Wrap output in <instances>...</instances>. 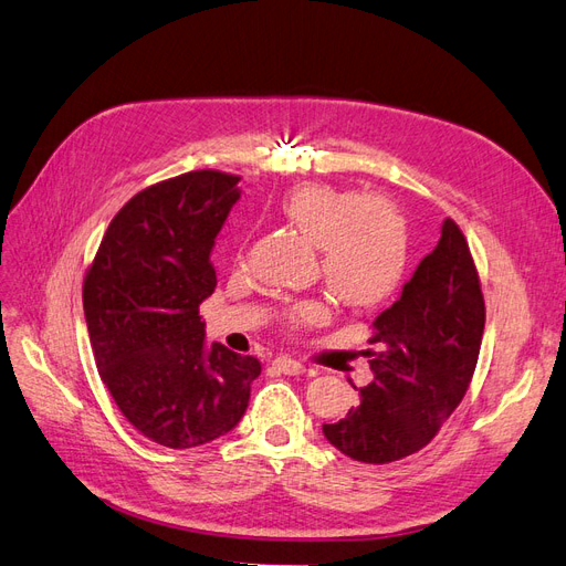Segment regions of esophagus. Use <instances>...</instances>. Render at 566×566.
<instances>
[{
  "mask_svg": "<svg viewBox=\"0 0 566 566\" xmlns=\"http://www.w3.org/2000/svg\"><path fill=\"white\" fill-rule=\"evenodd\" d=\"M272 364H275V369H280L286 376H301V374H305V364L291 359V357H277Z\"/></svg>",
  "mask_w": 566,
  "mask_h": 566,
  "instance_id": "34e87169",
  "label": "esophagus"
}]
</instances>
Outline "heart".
<instances>
[{"instance_id":"heart-1","label":"heart","mask_w":566,"mask_h":566,"mask_svg":"<svg viewBox=\"0 0 566 566\" xmlns=\"http://www.w3.org/2000/svg\"><path fill=\"white\" fill-rule=\"evenodd\" d=\"M286 221L319 249L324 282L350 305H374L399 284L407 268V226L392 202L359 197L326 184H303L280 205ZM319 301L298 303L291 322L317 324Z\"/></svg>"}]
</instances>
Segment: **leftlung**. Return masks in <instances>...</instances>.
Returning <instances> with one entry per match:
<instances>
[{
	"instance_id": "1",
	"label": "left lung",
	"mask_w": 566,
	"mask_h": 566,
	"mask_svg": "<svg viewBox=\"0 0 566 566\" xmlns=\"http://www.w3.org/2000/svg\"><path fill=\"white\" fill-rule=\"evenodd\" d=\"M399 298L374 319V380L359 405L322 432L361 463H392L421 451L461 405L480 357L484 298L463 232L451 218Z\"/></svg>"
}]
</instances>
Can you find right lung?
Listing matches in <instances>:
<instances>
[{
	"mask_svg": "<svg viewBox=\"0 0 566 566\" xmlns=\"http://www.w3.org/2000/svg\"><path fill=\"white\" fill-rule=\"evenodd\" d=\"M240 178L190 171L145 188L107 228L84 280L91 350L119 411L169 449L209 444L249 407L261 361L207 343L199 305Z\"/></svg>",
	"mask_w": 566,
	"mask_h": 566,
	"instance_id": "1",
	"label": "right lung"
}]
</instances>
